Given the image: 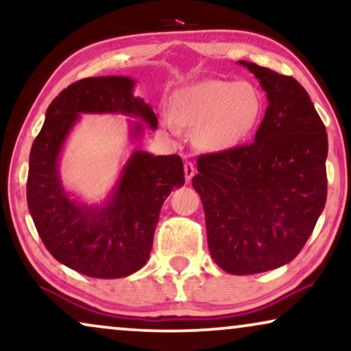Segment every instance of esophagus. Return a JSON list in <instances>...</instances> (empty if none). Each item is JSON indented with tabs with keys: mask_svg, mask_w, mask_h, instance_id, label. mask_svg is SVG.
I'll return each mask as SVG.
<instances>
[{
	"mask_svg": "<svg viewBox=\"0 0 351 351\" xmlns=\"http://www.w3.org/2000/svg\"><path fill=\"white\" fill-rule=\"evenodd\" d=\"M184 172H185V180L186 182H190L191 179H193V176H195V172H196L193 162L186 161L185 165H184Z\"/></svg>",
	"mask_w": 351,
	"mask_h": 351,
	"instance_id": "obj_1",
	"label": "esophagus"
}]
</instances>
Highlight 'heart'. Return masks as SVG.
Here are the masks:
<instances>
[{"label":"heart","mask_w":351,"mask_h":351,"mask_svg":"<svg viewBox=\"0 0 351 351\" xmlns=\"http://www.w3.org/2000/svg\"><path fill=\"white\" fill-rule=\"evenodd\" d=\"M174 119L195 128L196 147L220 152L251 136L262 114L261 93L246 81L206 80L174 97Z\"/></svg>","instance_id":"heart-1"}]
</instances>
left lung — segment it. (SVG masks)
<instances>
[{"instance_id": "1", "label": "left lung", "mask_w": 351, "mask_h": 351, "mask_svg": "<svg viewBox=\"0 0 351 351\" xmlns=\"http://www.w3.org/2000/svg\"><path fill=\"white\" fill-rule=\"evenodd\" d=\"M238 64L265 90V117L251 145L201 155L191 184L210 257L232 275H256L289 263L313 232L328 195V132L294 78Z\"/></svg>"}]
</instances>
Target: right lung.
<instances>
[{"label": "right lung", "instance_id": "right-lung-1", "mask_svg": "<svg viewBox=\"0 0 351 351\" xmlns=\"http://www.w3.org/2000/svg\"><path fill=\"white\" fill-rule=\"evenodd\" d=\"M129 76L84 78L62 90L47 107L28 161L27 203L35 227L52 257L90 278H124L145 265L161 206L185 184L179 155L142 150L143 124L155 131L150 105L134 97ZM81 114H124L134 148L117 184L102 204L88 205L61 184L60 153Z\"/></svg>", "mask_w": 351, "mask_h": 351}]
</instances>
